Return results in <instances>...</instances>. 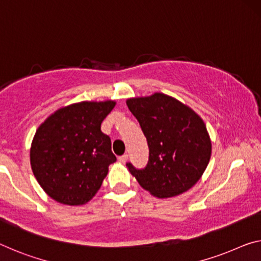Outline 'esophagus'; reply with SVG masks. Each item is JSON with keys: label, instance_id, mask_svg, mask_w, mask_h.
I'll return each mask as SVG.
<instances>
[{"label": "esophagus", "instance_id": "obj_1", "mask_svg": "<svg viewBox=\"0 0 261 261\" xmlns=\"http://www.w3.org/2000/svg\"><path fill=\"white\" fill-rule=\"evenodd\" d=\"M119 161L120 162H122V163H125L127 160H128V155L127 154H125V155H122V156H119Z\"/></svg>", "mask_w": 261, "mask_h": 261}]
</instances>
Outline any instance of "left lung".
I'll return each instance as SVG.
<instances>
[{
    "label": "left lung",
    "instance_id": "obj_1",
    "mask_svg": "<svg viewBox=\"0 0 261 261\" xmlns=\"http://www.w3.org/2000/svg\"><path fill=\"white\" fill-rule=\"evenodd\" d=\"M147 139L146 167L127 162L140 186L159 198L189 190L206 169L211 142L203 120L177 100L162 93L127 100Z\"/></svg>",
    "mask_w": 261,
    "mask_h": 261
}]
</instances>
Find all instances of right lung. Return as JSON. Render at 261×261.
Segmentation results:
<instances>
[{
    "instance_id": "right-lung-1",
    "label": "right lung",
    "mask_w": 261,
    "mask_h": 261,
    "mask_svg": "<svg viewBox=\"0 0 261 261\" xmlns=\"http://www.w3.org/2000/svg\"><path fill=\"white\" fill-rule=\"evenodd\" d=\"M114 101L80 102L61 108L36 132L30 150L34 175L51 198L85 204L97 194L117 161L110 136L100 130Z\"/></svg>"
}]
</instances>
